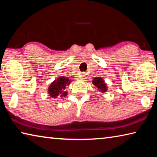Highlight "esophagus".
I'll list each match as a JSON object with an SVG mask.
<instances>
[{
	"label": "esophagus",
	"mask_w": 157,
	"mask_h": 157,
	"mask_svg": "<svg viewBox=\"0 0 157 157\" xmlns=\"http://www.w3.org/2000/svg\"><path fill=\"white\" fill-rule=\"evenodd\" d=\"M79 77L81 79H85V78H86V75H85L84 73H81Z\"/></svg>",
	"instance_id": "1"
}]
</instances>
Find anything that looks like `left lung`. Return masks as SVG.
<instances>
[{"label": "left lung", "instance_id": "obj_1", "mask_svg": "<svg viewBox=\"0 0 157 157\" xmlns=\"http://www.w3.org/2000/svg\"><path fill=\"white\" fill-rule=\"evenodd\" d=\"M92 83L96 87L98 91L101 93H105L107 91V84H105L104 79L102 77H96L94 78L92 80Z\"/></svg>", "mask_w": 157, "mask_h": 157}]
</instances>
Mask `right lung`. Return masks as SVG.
Wrapping results in <instances>:
<instances>
[{"label":"right lung","mask_w":157,"mask_h":157,"mask_svg":"<svg viewBox=\"0 0 157 157\" xmlns=\"http://www.w3.org/2000/svg\"><path fill=\"white\" fill-rule=\"evenodd\" d=\"M71 80L64 76H61L53 81L48 87V93L52 98H57L58 96L66 97L68 93L65 91L66 86L71 84Z\"/></svg>","instance_id":"obj_1"}]
</instances>
